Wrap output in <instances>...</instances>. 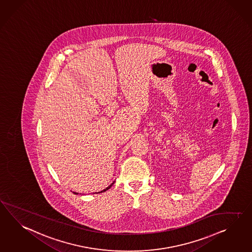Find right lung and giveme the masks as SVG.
<instances>
[{"instance_id":"right-lung-1","label":"right lung","mask_w":252,"mask_h":252,"mask_svg":"<svg viewBox=\"0 0 252 252\" xmlns=\"http://www.w3.org/2000/svg\"><path fill=\"white\" fill-rule=\"evenodd\" d=\"M114 183H115V181H114V182H113V183H112V184H111V185H110V186H109V187H107V188H105V189H104V190H102V191H100V192H98V193H103V192H105V191H107V190H108V189H110V187H112V186H113V184H114ZM74 194H78V193H76V192H74Z\"/></svg>"}]
</instances>
